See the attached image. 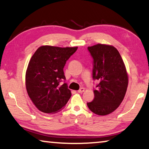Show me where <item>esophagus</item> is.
Masks as SVG:
<instances>
[{"label": "esophagus", "instance_id": "1", "mask_svg": "<svg viewBox=\"0 0 149 149\" xmlns=\"http://www.w3.org/2000/svg\"><path fill=\"white\" fill-rule=\"evenodd\" d=\"M84 91H85V89H84V88L81 87V89H79V90H78L77 91H78V93H83V92H84Z\"/></svg>", "mask_w": 149, "mask_h": 149}]
</instances>
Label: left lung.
Here are the masks:
<instances>
[{"label": "left lung", "instance_id": "1", "mask_svg": "<svg viewBox=\"0 0 149 149\" xmlns=\"http://www.w3.org/2000/svg\"><path fill=\"white\" fill-rule=\"evenodd\" d=\"M93 58V78L99 81L95 98L87 107L95 114L108 115L116 110L124 99L128 75L118 50L112 45L97 44L88 47Z\"/></svg>", "mask_w": 149, "mask_h": 149}]
</instances>
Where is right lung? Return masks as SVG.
<instances>
[{
	"label": "right lung",
	"mask_w": 149,
	"mask_h": 149,
	"mask_svg": "<svg viewBox=\"0 0 149 149\" xmlns=\"http://www.w3.org/2000/svg\"><path fill=\"white\" fill-rule=\"evenodd\" d=\"M77 47L44 45L37 49L29 60L26 74L27 94L38 110L54 114L64 108L72 93L67 84L64 67Z\"/></svg>",
	"instance_id": "obj_1"
}]
</instances>
